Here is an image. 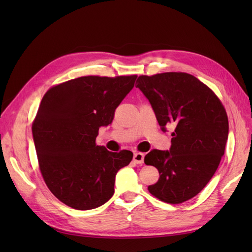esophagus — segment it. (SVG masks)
Listing matches in <instances>:
<instances>
[{
  "instance_id": "obj_1",
  "label": "esophagus",
  "mask_w": 252,
  "mask_h": 252,
  "mask_svg": "<svg viewBox=\"0 0 252 252\" xmlns=\"http://www.w3.org/2000/svg\"><path fill=\"white\" fill-rule=\"evenodd\" d=\"M133 161L136 164H141L142 165L144 163V154H142V152H134Z\"/></svg>"
}]
</instances>
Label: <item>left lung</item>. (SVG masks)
<instances>
[{
	"label": "left lung",
	"instance_id": "1",
	"mask_svg": "<svg viewBox=\"0 0 252 252\" xmlns=\"http://www.w3.org/2000/svg\"><path fill=\"white\" fill-rule=\"evenodd\" d=\"M135 87L146 96L163 130L172 125L169 151L154 149L144 162L158 170L149 192L159 201L181 204L207 185L224 156L228 117L213 91L186 72L140 75Z\"/></svg>",
	"mask_w": 252,
	"mask_h": 252
}]
</instances>
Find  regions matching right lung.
<instances>
[{
    "instance_id": "right-lung-1",
    "label": "right lung",
    "mask_w": 252,
    "mask_h": 252,
    "mask_svg": "<svg viewBox=\"0 0 252 252\" xmlns=\"http://www.w3.org/2000/svg\"><path fill=\"white\" fill-rule=\"evenodd\" d=\"M136 77L87 75L52 86L42 98L32 122L40 171L52 194L73 209L107 202L117 172L131 162V151H108L95 139Z\"/></svg>"
}]
</instances>
